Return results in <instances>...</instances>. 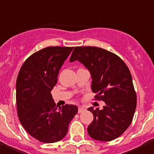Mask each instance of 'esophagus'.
<instances>
[{"label": "esophagus", "mask_w": 154, "mask_h": 154, "mask_svg": "<svg viewBox=\"0 0 154 154\" xmlns=\"http://www.w3.org/2000/svg\"><path fill=\"white\" fill-rule=\"evenodd\" d=\"M85 110V108H84V107L80 106L78 108V113H81V112H83Z\"/></svg>", "instance_id": "1"}]
</instances>
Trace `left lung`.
<instances>
[{"instance_id":"obj_1","label":"left lung","mask_w":154,"mask_h":154,"mask_svg":"<svg viewBox=\"0 0 154 154\" xmlns=\"http://www.w3.org/2000/svg\"><path fill=\"white\" fill-rule=\"evenodd\" d=\"M78 60L91 75V90L96 99L105 101L103 109H88L94 120L88 127L92 139L111 141L129 126L136 108V94L126 64L117 55L92 46L74 48L69 62Z\"/></svg>"}]
</instances>
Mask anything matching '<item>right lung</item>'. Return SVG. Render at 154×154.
Masks as SVG:
<instances>
[{
    "label": "right lung",
    "mask_w": 154,
    "mask_h": 154,
    "mask_svg": "<svg viewBox=\"0 0 154 154\" xmlns=\"http://www.w3.org/2000/svg\"><path fill=\"white\" fill-rule=\"evenodd\" d=\"M73 47L50 46L25 61L16 81V103L21 125L33 138L45 143L63 139L77 113L76 105H56L51 91L59 71Z\"/></svg>",
    "instance_id": "obj_1"
}]
</instances>
